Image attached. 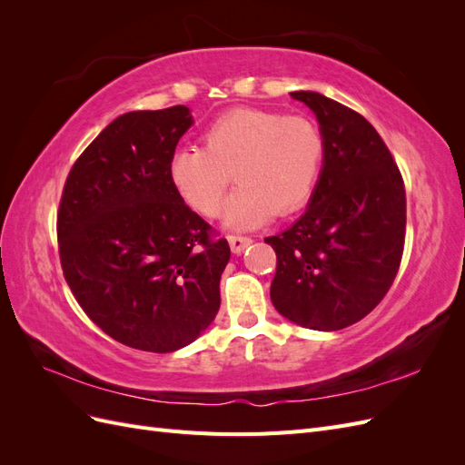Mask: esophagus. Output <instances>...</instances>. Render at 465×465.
I'll return each mask as SVG.
<instances>
[{
  "mask_svg": "<svg viewBox=\"0 0 465 465\" xmlns=\"http://www.w3.org/2000/svg\"><path fill=\"white\" fill-rule=\"evenodd\" d=\"M250 244L252 241L248 236H229V246L234 254H241V252H244Z\"/></svg>",
  "mask_w": 465,
  "mask_h": 465,
  "instance_id": "obj_1",
  "label": "esophagus"
}]
</instances>
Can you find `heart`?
<instances>
[{
    "instance_id": "obj_1",
    "label": "heart",
    "mask_w": 465,
    "mask_h": 465,
    "mask_svg": "<svg viewBox=\"0 0 465 465\" xmlns=\"http://www.w3.org/2000/svg\"><path fill=\"white\" fill-rule=\"evenodd\" d=\"M323 153V135L311 118L232 108L209 124L203 149L174 151L168 178L195 213L215 217L234 176L238 188L224 205L223 221L232 231H246L311 202Z\"/></svg>"
}]
</instances>
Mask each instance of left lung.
<instances>
[{"instance_id":"left-lung-1","label":"left lung","mask_w":465,"mask_h":465,"mask_svg":"<svg viewBox=\"0 0 465 465\" xmlns=\"http://www.w3.org/2000/svg\"><path fill=\"white\" fill-rule=\"evenodd\" d=\"M311 108L326 143L304 215L277 236L272 302L281 316L318 331L343 330L386 297L405 242V188L382 137L359 112L314 91Z\"/></svg>"}]
</instances>
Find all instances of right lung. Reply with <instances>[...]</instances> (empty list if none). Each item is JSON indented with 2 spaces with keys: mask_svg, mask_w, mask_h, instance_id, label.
<instances>
[{
  "mask_svg": "<svg viewBox=\"0 0 465 465\" xmlns=\"http://www.w3.org/2000/svg\"><path fill=\"white\" fill-rule=\"evenodd\" d=\"M192 124L186 106L118 116L72 166L58 209L60 262L79 306L112 340L151 353L207 330L231 258L168 178Z\"/></svg>",
  "mask_w": 465,
  "mask_h": 465,
  "instance_id": "1",
  "label": "right lung"
}]
</instances>
